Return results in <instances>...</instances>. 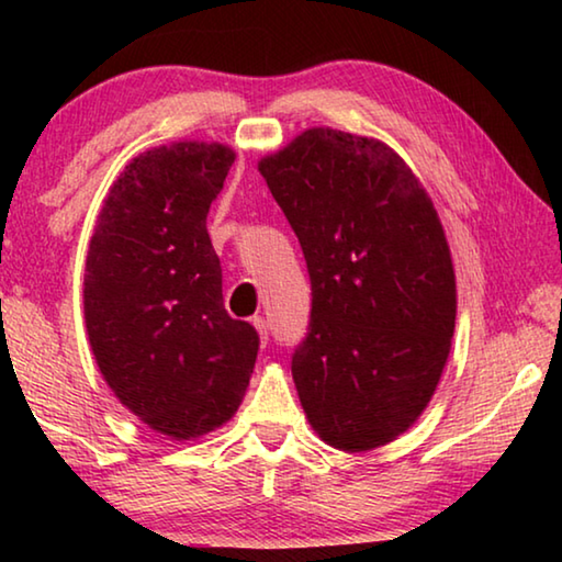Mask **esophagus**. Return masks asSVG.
<instances>
[{
  "instance_id": "obj_1",
  "label": "esophagus",
  "mask_w": 562,
  "mask_h": 562,
  "mask_svg": "<svg viewBox=\"0 0 562 562\" xmlns=\"http://www.w3.org/2000/svg\"><path fill=\"white\" fill-rule=\"evenodd\" d=\"M252 325H255V329L260 331V341H262V347H268V341H270V327H268V319H265V317H252Z\"/></svg>"
}]
</instances>
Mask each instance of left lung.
<instances>
[{
	"label": "left lung",
	"instance_id": "obj_1",
	"mask_svg": "<svg viewBox=\"0 0 562 562\" xmlns=\"http://www.w3.org/2000/svg\"><path fill=\"white\" fill-rule=\"evenodd\" d=\"M312 284L292 379L312 429L341 451L412 426L451 349L456 280L431 198L382 140L304 131L260 160Z\"/></svg>",
	"mask_w": 562,
	"mask_h": 562
}]
</instances>
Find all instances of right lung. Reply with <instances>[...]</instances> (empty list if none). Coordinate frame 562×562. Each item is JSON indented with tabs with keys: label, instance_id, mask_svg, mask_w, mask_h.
<instances>
[{
	"label": "right lung",
	"instance_id": "obj_1",
	"mask_svg": "<svg viewBox=\"0 0 562 562\" xmlns=\"http://www.w3.org/2000/svg\"><path fill=\"white\" fill-rule=\"evenodd\" d=\"M233 160L195 140L133 158L89 247L83 315L97 364L123 406L173 439L237 412L260 349L258 329L227 315L205 227Z\"/></svg>",
	"mask_w": 562,
	"mask_h": 562
}]
</instances>
